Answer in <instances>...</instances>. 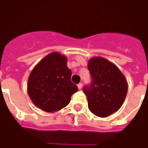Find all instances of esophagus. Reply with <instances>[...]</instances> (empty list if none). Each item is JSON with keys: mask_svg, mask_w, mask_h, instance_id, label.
I'll use <instances>...</instances> for the list:
<instances>
[{"mask_svg": "<svg viewBox=\"0 0 148 148\" xmlns=\"http://www.w3.org/2000/svg\"><path fill=\"white\" fill-rule=\"evenodd\" d=\"M77 87H78L79 90H82V83L78 84V85H77Z\"/></svg>", "mask_w": 148, "mask_h": 148, "instance_id": "1", "label": "esophagus"}]
</instances>
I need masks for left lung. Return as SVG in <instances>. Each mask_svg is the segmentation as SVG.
Wrapping results in <instances>:
<instances>
[{
	"instance_id": "left-lung-1",
	"label": "left lung",
	"mask_w": 148,
	"mask_h": 148,
	"mask_svg": "<svg viewBox=\"0 0 148 148\" xmlns=\"http://www.w3.org/2000/svg\"><path fill=\"white\" fill-rule=\"evenodd\" d=\"M88 69L92 81L83 88L88 107L94 115L106 117L123 105L127 92V81L116 66L101 57L91 58Z\"/></svg>"
}]
</instances>
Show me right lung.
<instances>
[{"label": "right lung", "instance_id": "right-lung-1", "mask_svg": "<svg viewBox=\"0 0 148 148\" xmlns=\"http://www.w3.org/2000/svg\"><path fill=\"white\" fill-rule=\"evenodd\" d=\"M67 59L58 52L47 55L34 67L28 77L27 93L32 102L47 112L60 110L71 101L77 86L71 80Z\"/></svg>", "mask_w": 148, "mask_h": 148}]
</instances>
